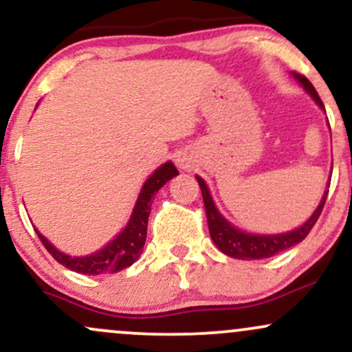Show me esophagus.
Returning a JSON list of instances; mask_svg holds the SVG:
<instances>
[{"label":"esophagus","instance_id":"1","mask_svg":"<svg viewBox=\"0 0 352 352\" xmlns=\"http://www.w3.org/2000/svg\"><path fill=\"white\" fill-rule=\"evenodd\" d=\"M179 165H180V168H184V170H188L190 168V164L187 159H179Z\"/></svg>","mask_w":352,"mask_h":352}]
</instances>
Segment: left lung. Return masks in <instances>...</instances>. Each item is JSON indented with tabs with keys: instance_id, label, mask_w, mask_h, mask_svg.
I'll list each match as a JSON object with an SVG mask.
<instances>
[{
	"instance_id": "1",
	"label": "left lung",
	"mask_w": 352,
	"mask_h": 352,
	"mask_svg": "<svg viewBox=\"0 0 352 352\" xmlns=\"http://www.w3.org/2000/svg\"><path fill=\"white\" fill-rule=\"evenodd\" d=\"M293 78L305 87V91L314 99V102H316L319 107L324 109L321 99H319L316 89H314L313 84H311L305 76L300 74V72H293ZM197 180H199L201 197H204L205 213H207L210 236H212L213 243L217 245V248L220 250V252H223L225 254H228V256L232 258H238V260H263V258H272L276 253L285 252V250L292 248V246L298 245L300 241L305 240V238L308 236V233L311 232V228H313L314 223L318 221L319 215H321L322 207H324L326 204V197H328L329 192V190H326L321 201H319L318 208L314 210V213L309 217V220L305 221L300 228H294L292 232L286 233H278V235H254V233L241 232V230L233 227L230 221L225 220V218L220 215V212L217 210L215 204H213L207 184H205L200 177H197Z\"/></svg>"
}]
</instances>
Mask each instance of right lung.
I'll return each mask as SVG.
<instances>
[{
    "mask_svg": "<svg viewBox=\"0 0 352 352\" xmlns=\"http://www.w3.org/2000/svg\"><path fill=\"white\" fill-rule=\"evenodd\" d=\"M175 175H179V170H177L175 165L172 162H165L164 165H160L145 180L144 187L139 193V199L135 201L134 212H132L131 220L127 221L125 228L111 243L104 246L102 250L87 254V256H69V254L59 252L56 246H52L51 241L46 240V236H43L36 228L34 230L41 243L44 245V248L52 254V258L58 263L72 270V272L87 274V276H91V274L117 273L131 266L132 263H135L137 258L142 253L145 238H147V221L148 215H151L153 197Z\"/></svg>",
    "mask_w": 352,
    "mask_h": 352,
    "instance_id": "add662e5",
    "label": "right lung"
}]
</instances>
